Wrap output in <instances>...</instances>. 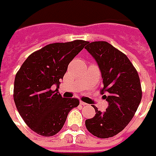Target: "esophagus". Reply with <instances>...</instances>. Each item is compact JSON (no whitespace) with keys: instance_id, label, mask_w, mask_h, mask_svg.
<instances>
[{"instance_id":"34e87169","label":"esophagus","mask_w":156,"mask_h":156,"mask_svg":"<svg viewBox=\"0 0 156 156\" xmlns=\"http://www.w3.org/2000/svg\"><path fill=\"white\" fill-rule=\"evenodd\" d=\"M80 104L81 105V106H87V105L86 102H84V101H80Z\"/></svg>"}]
</instances>
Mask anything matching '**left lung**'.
Wrapping results in <instances>:
<instances>
[{"label":"left lung","instance_id":"8db88e82","mask_svg":"<svg viewBox=\"0 0 156 156\" xmlns=\"http://www.w3.org/2000/svg\"><path fill=\"white\" fill-rule=\"evenodd\" d=\"M101 69L104 98L108 101L106 111L93 107L96 115L86 120L87 130L94 136L107 139L115 136L128 125L142 99L139 74L122 52L105 41L87 42L85 47Z\"/></svg>","mask_w":156,"mask_h":156}]
</instances>
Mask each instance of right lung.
I'll list each match as a JSON object with an SVG mask.
<instances>
[{
    "instance_id": "1",
    "label": "right lung",
    "mask_w": 156,
    "mask_h": 156,
    "mask_svg": "<svg viewBox=\"0 0 156 156\" xmlns=\"http://www.w3.org/2000/svg\"><path fill=\"white\" fill-rule=\"evenodd\" d=\"M87 41L55 43L31 54L16 72L13 98L16 109L33 131L45 137L58 133L69 111L80 101L65 98L53 90L59 86L69 62L85 47Z\"/></svg>"
}]
</instances>
